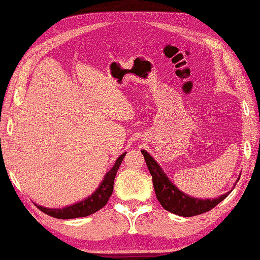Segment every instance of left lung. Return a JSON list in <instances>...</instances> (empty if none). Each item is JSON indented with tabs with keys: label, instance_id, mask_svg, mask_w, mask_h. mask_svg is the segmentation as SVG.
<instances>
[{
	"label": "left lung",
	"instance_id": "8db88e82",
	"mask_svg": "<svg viewBox=\"0 0 260 260\" xmlns=\"http://www.w3.org/2000/svg\"><path fill=\"white\" fill-rule=\"evenodd\" d=\"M141 152L144 155L146 166L149 168V171L152 176V181H153L157 201L160 202V204L165 210L174 213V214L186 217L203 214V213H206L211 211L212 208H214L218 203H221L231 192L230 190L221 197L205 201L187 196L172 184L169 178L162 171L160 166L154 161L153 157L144 150H142ZM240 178H238V180Z\"/></svg>",
	"mask_w": 260,
	"mask_h": 260
}]
</instances>
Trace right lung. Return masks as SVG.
<instances>
[{
    "mask_svg": "<svg viewBox=\"0 0 260 260\" xmlns=\"http://www.w3.org/2000/svg\"><path fill=\"white\" fill-rule=\"evenodd\" d=\"M126 153L121 154L118 159L116 160V164L111 168L110 171L107 172L103 182L99 186L92 195L86 198V200L76 203L74 205H71L64 208H46L43 206H37L40 211L44 212L45 214L49 216H53L56 218H62V220H68V218H76V217H84L93 214L100 208H103L107 202H108L109 197L113 194L114 190V181L117 171L119 169V166L121 161L125 157Z\"/></svg>",
    "mask_w": 260,
    "mask_h": 260,
    "instance_id": "add662e5",
    "label": "right lung"
}]
</instances>
